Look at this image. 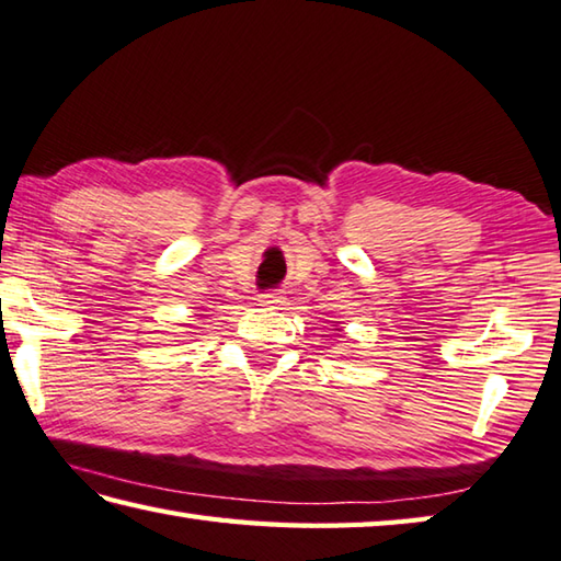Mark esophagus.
<instances>
[{"label": "esophagus", "mask_w": 561, "mask_h": 561, "mask_svg": "<svg viewBox=\"0 0 561 561\" xmlns=\"http://www.w3.org/2000/svg\"><path fill=\"white\" fill-rule=\"evenodd\" d=\"M282 301H284V297H282V294H277V291H264V294H260V304H262V307L277 309Z\"/></svg>", "instance_id": "esophagus-1"}]
</instances>
